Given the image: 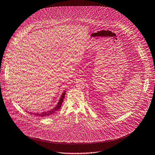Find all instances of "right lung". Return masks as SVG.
I'll list each match as a JSON object with an SVG mask.
<instances>
[{"instance_id": "right-lung-1", "label": "right lung", "mask_w": 155, "mask_h": 155, "mask_svg": "<svg viewBox=\"0 0 155 155\" xmlns=\"http://www.w3.org/2000/svg\"><path fill=\"white\" fill-rule=\"evenodd\" d=\"M65 93H66V91H64L62 93V94L61 95V97H60V99H59L58 103L56 104V107L54 108H52L51 110H50L49 111H44V112H42L41 113H32V112H28V113L30 114H33V115H35L36 116H39V117H47V116H48L50 115H52L56 111H57L58 110H59L61 108L62 102L63 101V99H64ZM26 111L28 112V111Z\"/></svg>"}]
</instances>
